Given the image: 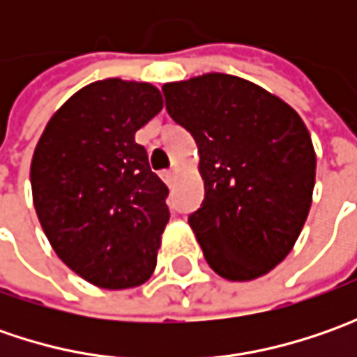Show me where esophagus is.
<instances>
[{
  "instance_id": "obj_1",
  "label": "esophagus",
  "mask_w": 357,
  "mask_h": 357,
  "mask_svg": "<svg viewBox=\"0 0 357 357\" xmlns=\"http://www.w3.org/2000/svg\"><path fill=\"white\" fill-rule=\"evenodd\" d=\"M160 176H162V181H165L167 185L172 186L174 185V181H176V171H165Z\"/></svg>"
}]
</instances>
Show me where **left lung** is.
Returning <instances> with one entry per match:
<instances>
[{
  "label": "left lung",
  "instance_id": "obj_1",
  "mask_svg": "<svg viewBox=\"0 0 357 357\" xmlns=\"http://www.w3.org/2000/svg\"><path fill=\"white\" fill-rule=\"evenodd\" d=\"M167 111L199 146L204 200L188 225L230 282L268 274L294 248L312 206L316 151L274 93L227 73L165 83Z\"/></svg>",
  "mask_w": 357,
  "mask_h": 357
}]
</instances>
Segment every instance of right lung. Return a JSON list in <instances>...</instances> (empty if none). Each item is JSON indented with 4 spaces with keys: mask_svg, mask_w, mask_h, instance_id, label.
I'll return each instance as SVG.
<instances>
[{
    "mask_svg": "<svg viewBox=\"0 0 357 357\" xmlns=\"http://www.w3.org/2000/svg\"><path fill=\"white\" fill-rule=\"evenodd\" d=\"M160 91L119 77L85 85L53 113L31 158L33 206L51 248L83 280L141 286L171 218L169 188L135 141Z\"/></svg>",
    "mask_w": 357,
    "mask_h": 357,
    "instance_id": "1",
    "label": "right lung"
}]
</instances>
